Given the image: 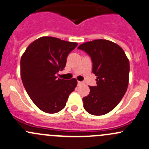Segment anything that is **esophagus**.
I'll return each instance as SVG.
<instances>
[{"mask_svg": "<svg viewBox=\"0 0 149 149\" xmlns=\"http://www.w3.org/2000/svg\"><path fill=\"white\" fill-rule=\"evenodd\" d=\"M83 84H84V83H83L82 81H78V86H81V85H82Z\"/></svg>", "mask_w": 149, "mask_h": 149, "instance_id": "esophagus-1", "label": "esophagus"}]
</instances>
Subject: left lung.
<instances>
[{
    "label": "left lung",
    "mask_w": 149,
    "mask_h": 149,
    "mask_svg": "<svg viewBox=\"0 0 149 149\" xmlns=\"http://www.w3.org/2000/svg\"><path fill=\"white\" fill-rule=\"evenodd\" d=\"M90 56L92 71L96 76L95 86L83 98L84 107L90 114L102 116L112 111L126 93L130 65L124 51L116 43L98 39L78 47Z\"/></svg>",
    "instance_id": "left-lung-1"
}]
</instances>
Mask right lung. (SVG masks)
Wrapping results in <instances>:
<instances>
[{"label": "right lung", "mask_w": 149, "mask_h": 149, "mask_svg": "<svg viewBox=\"0 0 149 149\" xmlns=\"http://www.w3.org/2000/svg\"><path fill=\"white\" fill-rule=\"evenodd\" d=\"M78 43L54 37H40L31 43L21 59V76L26 92L36 106L48 113L65 106L77 80L58 79L68 54Z\"/></svg>", "instance_id": "right-lung-1"}]
</instances>
